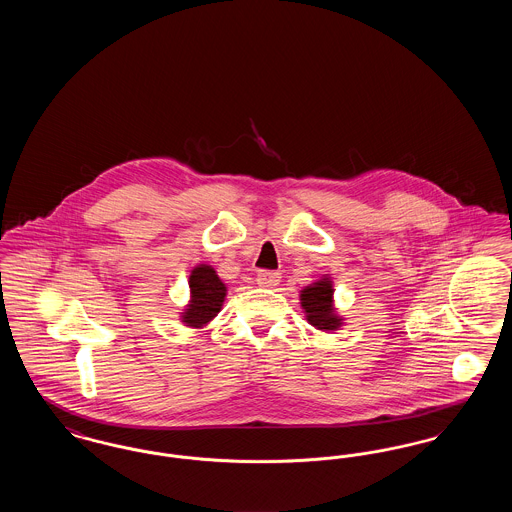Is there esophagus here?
I'll return each mask as SVG.
<instances>
[{"label":"esophagus","mask_w":512,"mask_h":512,"mask_svg":"<svg viewBox=\"0 0 512 512\" xmlns=\"http://www.w3.org/2000/svg\"><path fill=\"white\" fill-rule=\"evenodd\" d=\"M280 272H274V270H259L257 272V284L263 286V288H274L280 284Z\"/></svg>","instance_id":"34e87169"}]
</instances>
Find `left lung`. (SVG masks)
<instances>
[{
  "label": "left lung",
  "mask_w": 512,
  "mask_h": 512,
  "mask_svg": "<svg viewBox=\"0 0 512 512\" xmlns=\"http://www.w3.org/2000/svg\"><path fill=\"white\" fill-rule=\"evenodd\" d=\"M332 293V282L328 278L318 280L301 292V307L307 313V320L324 332L338 330L341 324V318L332 307Z\"/></svg>",
  "instance_id": "8db88e82"
}]
</instances>
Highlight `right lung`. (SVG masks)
I'll return each mask as SVG.
<instances>
[{"instance_id":"right-lung-1","label":"right lung","mask_w":512,"mask_h":512,"mask_svg":"<svg viewBox=\"0 0 512 512\" xmlns=\"http://www.w3.org/2000/svg\"><path fill=\"white\" fill-rule=\"evenodd\" d=\"M190 290H192V301L186 313L182 315V322L194 328H201L211 318L217 317L226 295V286L220 282L215 268L199 265L192 270Z\"/></svg>"}]
</instances>
